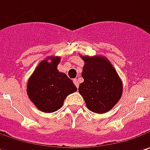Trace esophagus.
Wrapping results in <instances>:
<instances>
[{
  "label": "esophagus",
  "instance_id": "34e87169",
  "mask_svg": "<svg viewBox=\"0 0 150 150\" xmlns=\"http://www.w3.org/2000/svg\"><path fill=\"white\" fill-rule=\"evenodd\" d=\"M73 81H74V84L75 85V86H76L77 88L79 87V81H78V80H77V79H75Z\"/></svg>",
  "mask_w": 150,
  "mask_h": 150
}]
</instances>
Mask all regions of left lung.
I'll return each mask as SVG.
<instances>
[{
	"label": "left lung",
	"instance_id": "obj_1",
	"mask_svg": "<svg viewBox=\"0 0 150 150\" xmlns=\"http://www.w3.org/2000/svg\"><path fill=\"white\" fill-rule=\"evenodd\" d=\"M85 64L82 71L84 81L79 92L87 108L96 113L110 111L120 100L122 83L116 69L107 58L81 56Z\"/></svg>",
	"mask_w": 150,
	"mask_h": 150
}]
</instances>
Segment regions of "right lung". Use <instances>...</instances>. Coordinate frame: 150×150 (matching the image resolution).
Listing matches in <instances>:
<instances>
[{
	"mask_svg": "<svg viewBox=\"0 0 150 150\" xmlns=\"http://www.w3.org/2000/svg\"><path fill=\"white\" fill-rule=\"evenodd\" d=\"M60 57L54 56L42 60L28 82L27 92L29 99L43 112L59 110L67 96L77 91L68 76L57 69Z\"/></svg>",
	"mask_w": 150,
	"mask_h": 150,
	"instance_id": "1",
	"label": "right lung"
}]
</instances>
